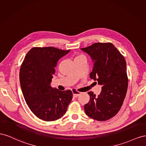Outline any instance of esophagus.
Masks as SVG:
<instances>
[{"instance_id": "34e87169", "label": "esophagus", "mask_w": 146, "mask_h": 146, "mask_svg": "<svg viewBox=\"0 0 146 146\" xmlns=\"http://www.w3.org/2000/svg\"><path fill=\"white\" fill-rule=\"evenodd\" d=\"M72 92H73V97H78L79 95H80V94H81V92H79L76 91V90H72Z\"/></svg>"}]
</instances>
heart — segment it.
Masks as SVG:
<instances>
[{
	"instance_id": "1",
	"label": "heart",
	"mask_w": 146,
	"mask_h": 146,
	"mask_svg": "<svg viewBox=\"0 0 146 146\" xmlns=\"http://www.w3.org/2000/svg\"><path fill=\"white\" fill-rule=\"evenodd\" d=\"M85 57L84 56H83L82 54H79V55H77L76 57H75V59H81V58H84Z\"/></svg>"
}]
</instances>
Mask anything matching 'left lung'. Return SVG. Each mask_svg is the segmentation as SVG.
I'll use <instances>...</instances> for the list:
<instances>
[{
  "instance_id": "left-lung-1",
  "label": "left lung",
  "mask_w": 146,
  "mask_h": 146,
  "mask_svg": "<svg viewBox=\"0 0 146 146\" xmlns=\"http://www.w3.org/2000/svg\"><path fill=\"white\" fill-rule=\"evenodd\" d=\"M94 62L90 78L103 86L98 97L89 92L90 100L84 105L86 115L98 121H105L117 114L128 88L126 62L114 45L96 43L81 49Z\"/></svg>"
}]
</instances>
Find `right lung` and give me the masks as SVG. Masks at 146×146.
Segmentation results:
<instances>
[{"instance_id":"add662e5","label":"right lung","mask_w":146,"mask_h":146,"mask_svg":"<svg viewBox=\"0 0 146 146\" xmlns=\"http://www.w3.org/2000/svg\"><path fill=\"white\" fill-rule=\"evenodd\" d=\"M69 52L54 47L33 48L21 66L19 81L25 100L33 113L44 121L62 117L72 100L70 90L60 91L50 86L58 60Z\"/></svg>"}]
</instances>
